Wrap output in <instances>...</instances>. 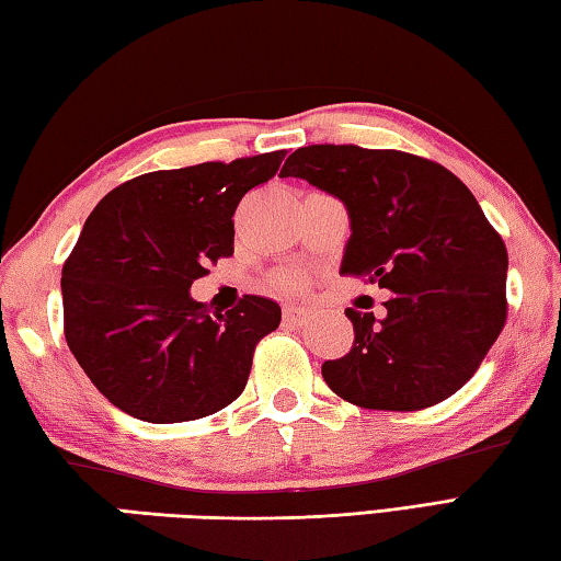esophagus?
I'll return each instance as SVG.
<instances>
[{"label":"esophagus","instance_id":"obj_1","mask_svg":"<svg viewBox=\"0 0 561 561\" xmlns=\"http://www.w3.org/2000/svg\"><path fill=\"white\" fill-rule=\"evenodd\" d=\"M283 320L290 322V324H300L305 320V312L298 308H290V305H285L283 308Z\"/></svg>","mask_w":561,"mask_h":561}]
</instances>
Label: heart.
Here are the masks:
<instances>
[{
    "label": "heart",
    "instance_id": "b5f03b06",
    "mask_svg": "<svg viewBox=\"0 0 561 561\" xmlns=\"http://www.w3.org/2000/svg\"><path fill=\"white\" fill-rule=\"evenodd\" d=\"M273 285H276V288L285 295H295L305 290V278L300 273H283V276H278Z\"/></svg>",
    "mask_w": 561,
    "mask_h": 561
}]
</instances>
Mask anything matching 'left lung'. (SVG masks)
I'll return each mask as SVG.
<instances>
[{"label":"left lung","instance_id":"1","mask_svg":"<svg viewBox=\"0 0 561 561\" xmlns=\"http://www.w3.org/2000/svg\"><path fill=\"white\" fill-rule=\"evenodd\" d=\"M280 175L342 199L352 221L342 273L393 293L383 317L346 308L354 346L322 364L327 386L398 412L457 393L508 314V251L471 190L427 158L352 144L302 146Z\"/></svg>","mask_w":561,"mask_h":561}]
</instances>
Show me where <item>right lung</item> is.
Segmentation results:
<instances>
[{
  "mask_svg": "<svg viewBox=\"0 0 561 561\" xmlns=\"http://www.w3.org/2000/svg\"><path fill=\"white\" fill-rule=\"evenodd\" d=\"M285 151L144 173L84 221L62 266V330L94 388L144 422H185L244 390L253 348L280 324L278 302L244 295L213 312L190 298L207 263L234 253V213L278 173Z\"/></svg>",
  "mask_w": 561,
  "mask_h": 561,
  "instance_id": "obj_1",
  "label": "right lung"
}]
</instances>
